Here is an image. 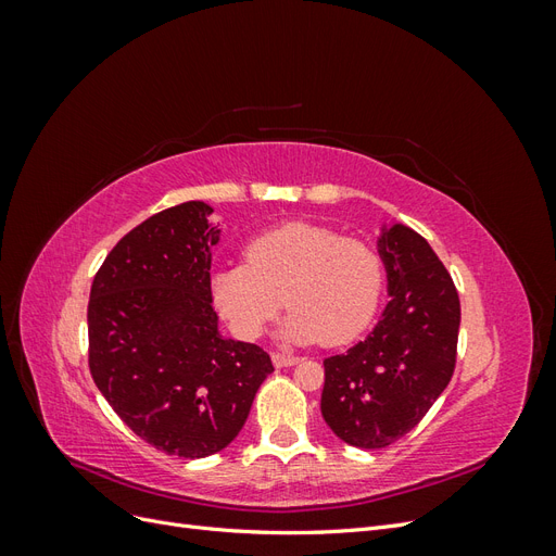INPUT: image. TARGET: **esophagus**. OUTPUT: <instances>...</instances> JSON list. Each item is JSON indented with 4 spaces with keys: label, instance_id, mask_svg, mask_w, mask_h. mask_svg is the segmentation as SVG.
<instances>
[{
    "label": "esophagus",
    "instance_id": "1",
    "mask_svg": "<svg viewBox=\"0 0 556 556\" xmlns=\"http://www.w3.org/2000/svg\"><path fill=\"white\" fill-rule=\"evenodd\" d=\"M271 359H274V366H278V368H282V366H294V364L299 362V357L290 355V352H274Z\"/></svg>",
    "mask_w": 556,
    "mask_h": 556
}]
</instances>
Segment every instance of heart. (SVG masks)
I'll return each mask as SVG.
<instances>
[{
    "mask_svg": "<svg viewBox=\"0 0 556 556\" xmlns=\"http://www.w3.org/2000/svg\"><path fill=\"white\" fill-rule=\"evenodd\" d=\"M243 260L211 276L213 304L241 339H257L282 301L292 308L280 329L285 339L327 348L355 341L378 311L384 285L378 250L329 227H274L245 245Z\"/></svg>",
    "mask_w": 556,
    "mask_h": 556,
    "instance_id": "obj_1",
    "label": "heart"
}]
</instances>
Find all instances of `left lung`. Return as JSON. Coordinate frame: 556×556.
Wrapping results in <instances>:
<instances>
[{
  "mask_svg": "<svg viewBox=\"0 0 556 556\" xmlns=\"http://www.w3.org/2000/svg\"><path fill=\"white\" fill-rule=\"evenodd\" d=\"M390 304L364 341L325 359L323 417L341 441L392 445L419 425L457 364L459 294L431 245L406 225L382 229Z\"/></svg>",
  "mask_w": 556,
  "mask_h": 556,
  "instance_id": "8db88e82",
  "label": "left lung"
}]
</instances>
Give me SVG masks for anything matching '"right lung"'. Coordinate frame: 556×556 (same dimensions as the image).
Instances as JSON below:
<instances>
[{"label":"right lung","instance_id":"right-lung-1","mask_svg":"<svg viewBox=\"0 0 556 556\" xmlns=\"http://www.w3.org/2000/svg\"><path fill=\"white\" fill-rule=\"evenodd\" d=\"M213 208L185 201L115 243L92 280L90 374L123 422L185 459L225 450L274 371L260 345L223 339L211 296Z\"/></svg>","mask_w":556,"mask_h":556}]
</instances>
